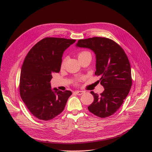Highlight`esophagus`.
I'll use <instances>...</instances> for the list:
<instances>
[{
  "label": "esophagus",
  "mask_w": 152,
  "mask_h": 152,
  "mask_svg": "<svg viewBox=\"0 0 152 152\" xmlns=\"http://www.w3.org/2000/svg\"><path fill=\"white\" fill-rule=\"evenodd\" d=\"M75 93L78 95H81L82 94H83L84 93V91H76L75 92Z\"/></svg>",
  "instance_id": "esophagus-1"
}]
</instances>
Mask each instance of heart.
<instances>
[{
  "mask_svg": "<svg viewBox=\"0 0 152 152\" xmlns=\"http://www.w3.org/2000/svg\"><path fill=\"white\" fill-rule=\"evenodd\" d=\"M89 53H90L88 52H86V51L81 52H80V53L78 54V58H80V57H83V56H84V55H86L87 54H89ZM65 63H66V59L63 60V61L61 62V68L64 67V66H65Z\"/></svg>",
  "mask_w": 152,
  "mask_h": 152,
  "instance_id": "b5f03b06",
  "label": "heart"
}]
</instances>
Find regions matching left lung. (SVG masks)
<instances>
[{
	"label": "left lung",
	"instance_id": "1",
	"mask_svg": "<svg viewBox=\"0 0 152 152\" xmlns=\"http://www.w3.org/2000/svg\"><path fill=\"white\" fill-rule=\"evenodd\" d=\"M76 47L88 48L95 53V75L100 77L99 81L105 89L100 95L91 92L94 100L88 110L100 118L112 115L121 106L131 88V69L128 58L121 47L108 38L80 39Z\"/></svg>",
	"mask_w": 152,
	"mask_h": 152
}]
</instances>
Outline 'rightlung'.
I'll return each mask as SVG.
<instances>
[{"label": "right lung", "mask_w": 152, "mask_h": 152, "mask_svg": "<svg viewBox=\"0 0 152 152\" xmlns=\"http://www.w3.org/2000/svg\"><path fill=\"white\" fill-rule=\"evenodd\" d=\"M75 39L45 37L28 53L21 67L20 94L29 111L35 117L49 121L60 114L65 107L70 91L51 89L54 73L60 71L63 53Z\"/></svg>", "instance_id": "add662e5"}]
</instances>
